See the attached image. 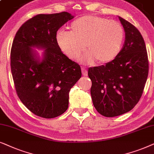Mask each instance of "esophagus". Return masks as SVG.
Masks as SVG:
<instances>
[{
  "instance_id": "esophagus-1",
  "label": "esophagus",
  "mask_w": 154,
  "mask_h": 154,
  "mask_svg": "<svg viewBox=\"0 0 154 154\" xmlns=\"http://www.w3.org/2000/svg\"><path fill=\"white\" fill-rule=\"evenodd\" d=\"M82 75L84 76H87L88 72H87V69H86V68H82Z\"/></svg>"
}]
</instances>
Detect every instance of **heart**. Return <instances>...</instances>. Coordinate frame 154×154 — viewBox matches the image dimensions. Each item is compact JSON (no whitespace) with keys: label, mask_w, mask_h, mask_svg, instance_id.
<instances>
[{"label":"heart","mask_w":154,"mask_h":154,"mask_svg":"<svg viewBox=\"0 0 154 154\" xmlns=\"http://www.w3.org/2000/svg\"><path fill=\"white\" fill-rule=\"evenodd\" d=\"M69 29L58 31L56 40L60 51L71 60H77L86 47L89 51L83 61L89 65L96 60L105 64L113 60L122 49L125 31L116 21L86 15L72 22Z\"/></svg>","instance_id":"heart-1"}]
</instances>
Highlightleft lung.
Wrapping results in <instances>:
<instances>
[{
	"mask_svg": "<svg viewBox=\"0 0 154 154\" xmlns=\"http://www.w3.org/2000/svg\"><path fill=\"white\" fill-rule=\"evenodd\" d=\"M118 17L125 32L120 53L106 65L88 69L94 107L108 118L128 112L137 105L149 74L148 56L141 33L130 22Z\"/></svg>",
	"mask_w": 154,
	"mask_h": 154,
	"instance_id": "8db88e82",
	"label": "left lung"
}]
</instances>
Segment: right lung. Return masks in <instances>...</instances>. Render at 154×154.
<instances>
[{
  "label": "right lung",
  "instance_id": "obj_1",
  "mask_svg": "<svg viewBox=\"0 0 154 154\" xmlns=\"http://www.w3.org/2000/svg\"><path fill=\"white\" fill-rule=\"evenodd\" d=\"M74 16L67 12L39 14L16 33L10 66L18 97L36 116L53 118L66 111L70 89L80 79V66L63 54L56 43L58 30ZM32 48L45 49L40 59Z\"/></svg>",
  "mask_w": 154,
  "mask_h": 154
}]
</instances>
